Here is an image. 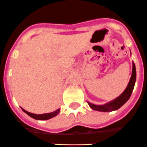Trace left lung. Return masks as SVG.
Instances as JSON below:
<instances>
[{"label": "left lung", "mask_w": 147, "mask_h": 147, "mask_svg": "<svg viewBox=\"0 0 147 147\" xmlns=\"http://www.w3.org/2000/svg\"><path fill=\"white\" fill-rule=\"evenodd\" d=\"M136 66H135L134 63H133V70H132V75L129 80V83H128L127 87L126 89L125 90V92H123L119 97L116 99V100H113L112 102L109 103H107L104 105H96L92 104L88 102V104L91 108L95 111H104V112H108L112 111H116V110L119 109L121 108L130 97L132 94V92L134 88L135 83H136Z\"/></svg>", "instance_id": "1"}]
</instances>
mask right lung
Wrapping results in <instances>:
<instances>
[{"label":"right lung","mask_w":147,"mask_h":147,"mask_svg":"<svg viewBox=\"0 0 147 147\" xmlns=\"http://www.w3.org/2000/svg\"><path fill=\"white\" fill-rule=\"evenodd\" d=\"M22 111L25 112L26 113H27L29 116L32 117L34 119H37V120H47L49 119L53 118L54 116H55L60 111V109H58L56 111H55L54 112H52V113H45V114H34V113H29V112L26 111V110L22 109Z\"/></svg>","instance_id":"add662e5"}]
</instances>
